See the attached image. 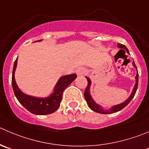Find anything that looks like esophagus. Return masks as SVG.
I'll return each instance as SVG.
<instances>
[{"instance_id":"34e87169","label":"esophagus","mask_w":149,"mask_h":149,"mask_svg":"<svg viewBox=\"0 0 149 149\" xmlns=\"http://www.w3.org/2000/svg\"><path fill=\"white\" fill-rule=\"evenodd\" d=\"M86 72V68L84 67H79L78 69L76 70V74H77L78 76H82Z\"/></svg>"}]
</instances>
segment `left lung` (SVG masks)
Masks as SVG:
<instances>
[{
    "label": "left lung",
    "instance_id": "obj_1",
    "mask_svg": "<svg viewBox=\"0 0 149 149\" xmlns=\"http://www.w3.org/2000/svg\"><path fill=\"white\" fill-rule=\"evenodd\" d=\"M118 47L120 48V49H125V50L127 51L128 53H130V52H129L128 49H127V47H126L125 45L118 43ZM132 65H133V66H134V67L137 69V66H136L135 63H134V61L132 62ZM86 77L88 80V86H87V87H86V90H85V92H84L85 100H86V101L87 102L88 104V107H90L92 110L95 111L96 113H102V114H110V113H116V112H118V111H119V110H122V109L124 108V107H125L126 106H127V104L130 102V101L132 100V98L134 97V94H135V93H136V91H137V86H138V72H137V74H136V77H135V79H136L135 84H134V88H133L131 94H130V96L129 97V98L127 99L125 102H124L121 103V104H117V105H115V106H113V107H112L110 110H104V109L102 108V106L99 105L98 104H97V103L95 102L94 100H93V98H92L91 96L90 86H91V80L88 77Z\"/></svg>",
    "mask_w": 149,
    "mask_h": 149
}]
</instances>
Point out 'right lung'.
Returning <instances> with one entry per match:
<instances>
[{
	"mask_svg": "<svg viewBox=\"0 0 149 149\" xmlns=\"http://www.w3.org/2000/svg\"><path fill=\"white\" fill-rule=\"evenodd\" d=\"M40 41L42 40L36 41V42H40ZM17 64V58L15 60L13 71H12V83L14 93L19 102L25 109H27L31 113L36 115L50 114L57 110L60 107L63 92L67 88V86H69L77 77L76 74L62 76L56 83L53 93L49 95V97L45 98L31 97L21 91L17 85L15 79V72L16 70Z\"/></svg>",
	"mask_w": 149,
	"mask_h": 149,
	"instance_id": "obj_1",
	"label": "right lung"
}]
</instances>
